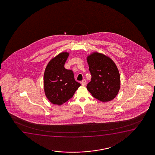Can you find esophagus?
<instances>
[{
  "label": "esophagus",
  "instance_id": "obj_1",
  "mask_svg": "<svg viewBox=\"0 0 155 155\" xmlns=\"http://www.w3.org/2000/svg\"><path fill=\"white\" fill-rule=\"evenodd\" d=\"M81 85H83V86H85L86 84V80L85 79H84L81 82Z\"/></svg>",
  "mask_w": 155,
  "mask_h": 155
}]
</instances>
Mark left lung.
<instances>
[{
	"instance_id": "obj_1",
	"label": "left lung",
	"mask_w": 155,
	"mask_h": 155,
	"mask_svg": "<svg viewBox=\"0 0 155 155\" xmlns=\"http://www.w3.org/2000/svg\"><path fill=\"white\" fill-rule=\"evenodd\" d=\"M91 81L87 89L94 97L107 102L113 100L120 88V75L116 64L110 58L94 52L87 58Z\"/></svg>"
}]
</instances>
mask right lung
<instances>
[{"mask_svg": "<svg viewBox=\"0 0 155 155\" xmlns=\"http://www.w3.org/2000/svg\"><path fill=\"white\" fill-rule=\"evenodd\" d=\"M69 54L67 52L59 53L50 61L45 70V94L53 104L61 105L68 101L81 86V84L74 80L72 70L64 67Z\"/></svg>", "mask_w": 155, "mask_h": 155, "instance_id": "right-lung-1", "label": "right lung"}]
</instances>
